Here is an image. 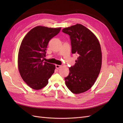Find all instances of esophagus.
<instances>
[{
  "label": "esophagus",
  "mask_w": 123,
  "mask_h": 123,
  "mask_svg": "<svg viewBox=\"0 0 123 123\" xmlns=\"http://www.w3.org/2000/svg\"><path fill=\"white\" fill-rule=\"evenodd\" d=\"M55 67H56V69H59L61 68L62 67V66H60V65H55Z\"/></svg>",
  "instance_id": "1"
}]
</instances>
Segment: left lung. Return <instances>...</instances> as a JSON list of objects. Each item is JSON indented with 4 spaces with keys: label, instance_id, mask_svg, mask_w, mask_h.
I'll list each match as a JSON object with an SVG mask.
<instances>
[{
    "label": "left lung",
    "instance_id": "left-lung-1",
    "mask_svg": "<svg viewBox=\"0 0 123 123\" xmlns=\"http://www.w3.org/2000/svg\"><path fill=\"white\" fill-rule=\"evenodd\" d=\"M62 31L70 35L72 54L79 56L74 66L69 67V75L65 78L66 85L73 93H81L92 87L99 75L101 47L94 33L82 25L77 24Z\"/></svg>",
    "mask_w": 123,
    "mask_h": 123
}]
</instances>
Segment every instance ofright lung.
<instances>
[{
    "label": "right lung",
    "mask_w": 123,
    "mask_h": 123,
    "mask_svg": "<svg viewBox=\"0 0 123 123\" xmlns=\"http://www.w3.org/2000/svg\"><path fill=\"white\" fill-rule=\"evenodd\" d=\"M61 28L37 26L22 40L18 55V68L25 82L32 89L40 90L47 85L54 73L55 65L43 62L49 41Z\"/></svg>",
    "instance_id": "1"
}]
</instances>
